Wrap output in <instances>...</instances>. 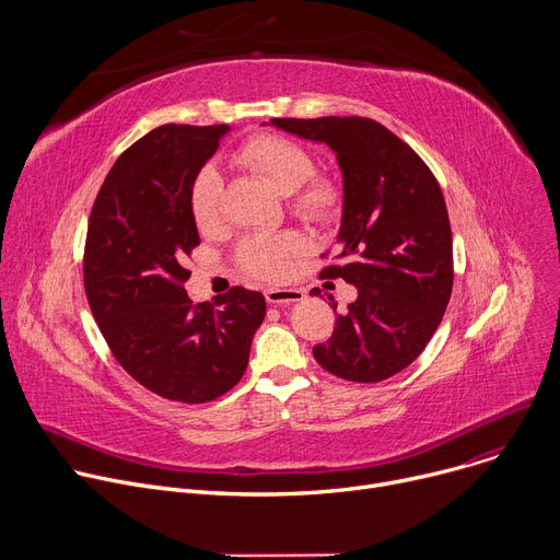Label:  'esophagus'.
Wrapping results in <instances>:
<instances>
[{"mask_svg": "<svg viewBox=\"0 0 560 560\" xmlns=\"http://www.w3.org/2000/svg\"><path fill=\"white\" fill-rule=\"evenodd\" d=\"M305 294L296 288H268L266 290V301L275 303V305H283V303H296L301 301Z\"/></svg>", "mask_w": 560, "mask_h": 560, "instance_id": "esophagus-1", "label": "esophagus"}]
</instances>
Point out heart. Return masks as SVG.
<instances>
[{"label": "heart", "instance_id": "obj_1", "mask_svg": "<svg viewBox=\"0 0 560 560\" xmlns=\"http://www.w3.org/2000/svg\"><path fill=\"white\" fill-rule=\"evenodd\" d=\"M232 162L266 177L279 192L288 195L290 210L310 223H328L343 208L341 184L332 175L314 173L312 152L290 137L257 132L232 152ZM221 192L223 182L219 173L212 166H203L188 190L190 217L201 232L219 225ZM303 248V238L290 230L253 234L236 246L234 261L238 270L253 279L279 281Z\"/></svg>", "mask_w": 560, "mask_h": 560}]
</instances>
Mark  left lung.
Listing matches in <instances>:
<instances>
[{"instance_id": "obj_1", "label": "left lung", "mask_w": 560, "mask_h": 560, "mask_svg": "<svg viewBox=\"0 0 560 560\" xmlns=\"http://www.w3.org/2000/svg\"><path fill=\"white\" fill-rule=\"evenodd\" d=\"M270 124L328 143L343 173L341 248L318 277L343 279L359 296L337 314L332 337L312 354L339 378L385 381L425 350L450 303L452 228L441 186L423 159L374 119Z\"/></svg>"}]
</instances>
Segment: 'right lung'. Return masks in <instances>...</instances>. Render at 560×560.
<instances>
[{"label":"right lung","mask_w":560,"mask_h":560,"mask_svg":"<svg viewBox=\"0 0 560 560\" xmlns=\"http://www.w3.org/2000/svg\"><path fill=\"white\" fill-rule=\"evenodd\" d=\"M230 128L166 124L119 154L91 210L84 288L117 363L145 389L206 404L244 376L266 316L242 285L192 303L184 283L199 232L188 190Z\"/></svg>","instance_id":"right-lung-1"}]
</instances>
